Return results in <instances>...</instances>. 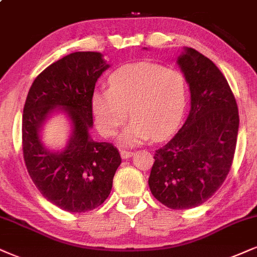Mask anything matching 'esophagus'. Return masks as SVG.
I'll use <instances>...</instances> for the list:
<instances>
[{
    "mask_svg": "<svg viewBox=\"0 0 257 257\" xmlns=\"http://www.w3.org/2000/svg\"><path fill=\"white\" fill-rule=\"evenodd\" d=\"M120 156H121L122 160H127V158L134 156V153H132V151H127V150H121L120 151Z\"/></svg>",
    "mask_w": 257,
    "mask_h": 257,
    "instance_id": "obj_1",
    "label": "esophagus"
}]
</instances>
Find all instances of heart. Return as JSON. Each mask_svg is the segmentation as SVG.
<instances>
[{
  "mask_svg": "<svg viewBox=\"0 0 257 257\" xmlns=\"http://www.w3.org/2000/svg\"><path fill=\"white\" fill-rule=\"evenodd\" d=\"M187 106V82L181 72L151 62L123 65L108 78L107 90L91 96V112L99 132L113 137L127 119L122 144L163 141L176 131Z\"/></svg>",
  "mask_w": 257,
  "mask_h": 257,
  "instance_id": "obj_1",
  "label": "heart"
}]
</instances>
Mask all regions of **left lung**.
Listing matches in <instances>:
<instances>
[{"instance_id": "obj_1", "label": "left lung", "mask_w": 257, "mask_h": 257, "mask_svg": "<svg viewBox=\"0 0 257 257\" xmlns=\"http://www.w3.org/2000/svg\"><path fill=\"white\" fill-rule=\"evenodd\" d=\"M177 65L191 91V110L170 142L156 150L149 187L173 210L204 204L226 179L232 164L239 116L226 78L213 62L185 47Z\"/></svg>"}]
</instances>
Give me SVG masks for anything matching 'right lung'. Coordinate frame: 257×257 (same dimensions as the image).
Segmentation results:
<instances>
[{"mask_svg":"<svg viewBox=\"0 0 257 257\" xmlns=\"http://www.w3.org/2000/svg\"><path fill=\"white\" fill-rule=\"evenodd\" d=\"M108 68L100 52L70 53L38 75L25 102L22 150L28 174L47 200L72 213L94 210L108 198L121 163L118 149L89 134L95 83ZM56 111L64 112L72 127L59 152L41 141L43 125Z\"/></svg>","mask_w":257,"mask_h":257,"instance_id":"1","label":"right lung"}]
</instances>
